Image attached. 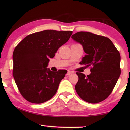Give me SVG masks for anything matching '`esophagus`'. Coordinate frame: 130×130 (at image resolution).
I'll return each instance as SVG.
<instances>
[{
    "label": "esophagus",
    "mask_w": 130,
    "mask_h": 130,
    "mask_svg": "<svg viewBox=\"0 0 130 130\" xmlns=\"http://www.w3.org/2000/svg\"><path fill=\"white\" fill-rule=\"evenodd\" d=\"M74 72L73 71H70V70H68V73H67V75H70V74H71L72 73H73Z\"/></svg>",
    "instance_id": "esophagus-1"
}]
</instances>
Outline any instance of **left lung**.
Here are the masks:
<instances>
[{
	"label": "left lung",
	"instance_id": "1",
	"mask_svg": "<svg viewBox=\"0 0 130 130\" xmlns=\"http://www.w3.org/2000/svg\"><path fill=\"white\" fill-rule=\"evenodd\" d=\"M71 38L81 44L86 54L80 63L93 67L87 76L76 73V93L88 103H99L110 95L120 76V54L111 40L102 36L79 32Z\"/></svg>",
	"mask_w": 130,
	"mask_h": 130
}]
</instances>
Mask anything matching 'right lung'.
I'll list each match as a JSON object with an SVG mask.
<instances>
[{
	"label": "right lung",
	"mask_w": 130,
	"mask_h": 130,
	"mask_svg": "<svg viewBox=\"0 0 130 130\" xmlns=\"http://www.w3.org/2000/svg\"><path fill=\"white\" fill-rule=\"evenodd\" d=\"M72 31L45 30L27 36L13 54V75L21 95L34 103L48 101L56 94L66 70L54 72L47 68L49 59L68 42Z\"/></svg>",
	"instance_id": "add662e5"
}]
</instances>
